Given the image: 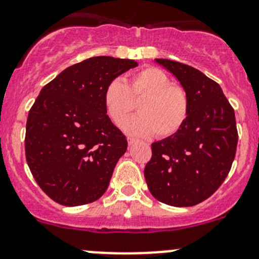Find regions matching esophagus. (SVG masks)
<instances>
[{
    "instance_id": "esophagus-1",
    "label": "esophagus",
    "mask_w": 259,
    "mask_h": 259,
    "mask_svg": "<svg viewBox=\"0 0 259 259\" xmlns=\"http://www.w3.org/2000/svg\"><path fill=\"white\" fill-rule=\"evenodd\" d=\"M135 139H133V138H127V143H129V146H133V144L135 143Z\"/></svg>"
}]
</instances>
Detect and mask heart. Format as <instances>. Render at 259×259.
Wrapping results in <instances>:
<instances>
[{
	"mask_svg": "<svg viewBox=\"0 0 259 259\" xmlns=\"http://www.w3.org/2000/svg\"><path fill=\"white\" fill-rule=\"evenodd\" d=\"M137 101L141 115L125 121ZM103 102L113 124L121 125L124 120L125 132L141 138L155 133L160 138L171 137L183 126L188 115L187 93L155 67L141 69L127 82L121 78L108 82Z\"/></svg>",
	"mask_w": 259,
	"mask_h": 259,
	"instance_id": "heart-1",
	"label": "heart"
}]
</instances>
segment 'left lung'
<instances>
[{
  "label": "left lung",
  "mask_w": 259,
  "mask_h": 259,
  "mask_svg": "<svg viewBox=\"0 0 259 259\" xmlns=\"http://www.w3.org/2000/svg\"><path fill=\"white\" fill-rule=\"evenodd\" d=\"M155 62L187 93L188 115L179 132L152 143L144 178L158 201L193 206L211 196L231 169L237 146L234 108L221 86L199 69L169 59Z\"/></svg>",
  "instance_id": "8db88e82"
}]
</instances>
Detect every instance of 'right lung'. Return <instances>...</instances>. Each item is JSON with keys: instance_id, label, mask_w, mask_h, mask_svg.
Masks as SVG:
<instances>
[{"instance_id": "obj_1", "label": "right lung", "mask_w": 259, "mask_h": 259, "mask_svg": "<svg viewBox=\"0 0 259 259\" xmlns=\"http://www.w3.org/2000/svg\"><path fill=\"white\" fill-rule=\"evenodd\" d=\"M138 66L94 57L68 67L42 88L28 113L25 157L37 185L66 206L106 192L127 141L104 108L108 82Z\"/></svg>"}]
</instances>
